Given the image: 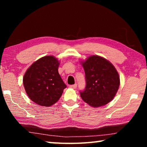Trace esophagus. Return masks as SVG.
Returning <instances> with one entry per match:
<instances>
[{"label": "esophagus", "instance_id": "34e87169", "mask_svg": "<svg viewBox=\"0 0 147 147\" xmlns=\"http://www.w3.org/2000/svg\"><path fill=\"white\" fill-rule=\"evenodd\" d=\"M76 87H77V84H74V85H70V86H69V88H73V89H76Z\"/></svg>", "mask_w": 147, "mask_h": 147}]
</instances>
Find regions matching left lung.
Returning a JSON list of instances; mask_svg holds the SVG:
<instances>
[{
  "instance_id": "obj_1",
  "label": "left lung",
  "mask_w": 147,
  "mask_h": 147,
  "mask_svg": "<svg viewBox=\"0 0 147 147\" xmlns=\"http://www.w3.org/2000/svg\"><path fill=\"white\" fill-rule=\"evenodd\" d=\"M86 86L80 96L92 107L106 105L113 100L120 85V78L112 63L99 56H91L82 61Z\"/></svg>"
}]
</instances>
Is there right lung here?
I'll return each mask as SVG.
<instances>
[{
    "label": "right lung",
    "mask_w": 147,
    "mask_h": 147,
    "mask_svg": "<svg viewBox=\"0 0 147 147\" xmlns=\"http://www.w3.org/2000/svg\"><path fill=\"white\" fill-rule=\"evenodd\" d=\"M59 62L53 56L39 59L27 69L23 85L29 98L42 106H51L67 88L58 73Z\"/></svg>",
    "instance_id": "1"
}]
</instances>
